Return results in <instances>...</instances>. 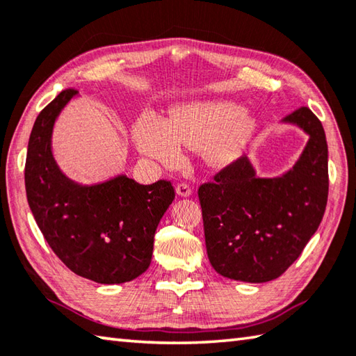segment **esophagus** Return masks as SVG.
Wrapping results in <instances>:
<instances>
[{
    "mask_svg": "<svg viewBox=\"0 0 356 356\" xmlns=\"http://www.w3.org/2000/svg\"><path fill=\"white\" fill-rule=\"evenodd\" d=\"M176 191H177L179 196H182V197H190L191 193H193L191 186L188 185V184H185V182L184 184H179L177 188H176Z\"/></svg>",
    "mask_w": 356,
    "mask_h": 356,
    "instance_id": "obj_1",
    "label": "esophagus"
}]
</instances>
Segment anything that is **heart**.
I'll list each match as a JSON object with an SVG mask.
<instances>
[{
    "instance_id": "obj_1",
    "label": "heart",
    "mask_w": 356,
    "mask_h": 356,
    "mask_svg": "<svg viewBox=\"0 0 356 356\" xmlns=\"http://www.w3.org/2000/svg\"><path fill=\"white\" fill-rule=\"evenodd\" d=\"M252 131V117L227 102L194 104L179 111L170 122L146 113L134 127L140 149L166 165L182 159V146L196 148L205 145L214 162H225L247 142Z\"/></svg>"
}]
</instances>
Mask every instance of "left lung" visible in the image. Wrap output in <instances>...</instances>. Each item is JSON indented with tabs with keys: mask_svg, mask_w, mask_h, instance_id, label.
I'll list each match as a JSON object with an SVG mask.
<instances>
[{
	"mask_svg": "<svg viewBox=\"0 0 356 356\" xmlns=\"http://www.w3.org/2000/svg\"><path fill=\"white\" fill-rule=\"evenodd\" d=\"M309 136L293 168L257 177L247 156L199 188L208 259L219 275L242 282L280 277L321 224L329 194L325 132L309 108L282 120Z\"/></svg>",
	"mask_w": 356,
	"mask_h": 356,
	"instance_id": "1",
	"label": "left lung"
}]
</instances>
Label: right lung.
Here are the masks:
<instances>
[{
    "mask_svg": "<svg viewBox=\"0 0 356 356\" xmlns=\"http://www.w3.org/2000/svg\"><path fill=\"white\" fill-rule=\"evenodd\" d=\"M76 94L63 90L33 123L24 168L27 202L49 247L69 270L99 284L129 282L148 270L157 225L176 194L166 180L140 185L118 174L83 185L60 170L54 127Z\"/></svg>",
    "mask_w": 356,
    "mask_h": 356,
    "instance_id": "add662e5",
    "label": "right lung"
}]
</instances>
